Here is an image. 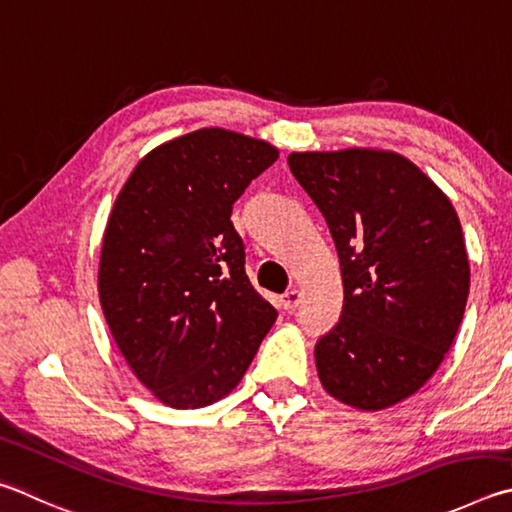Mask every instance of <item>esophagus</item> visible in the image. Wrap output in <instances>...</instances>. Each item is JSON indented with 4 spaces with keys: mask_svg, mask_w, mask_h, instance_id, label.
<instances>
[{
    "mask_svg": "<svg viewBox=\"0 0 512 512\" xmlns=\"http://www.w3.org/2000/svg\"><path fill=\"white\" fill-rule=\"evenodd\" d=\"M281 303H283V308L285 310H294L301 303V290H297V288H292V290H288L281 297Z\"/></svg>",
    "mask_w": 512,
    "mask_h": 512,
    "instance_id": "esophagus-1",
    "label": "esophagus"
}]
</instances>
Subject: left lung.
<instances>
[{"label": "left lung", "instance_id": "left-lung-1", "mask_svg": "<svg viewBox=\"0 0 512 512\" xmlns=\"http://www.w3.org/2000/svg\"><path fill=\"white\" fill-rule=\"evenodd\" d=\"M288 164L342 265L344 310L315 346L319 380L348 407H393L432 378L461 326L470 263L459 215L398 152H292Z\"/></svg>", "mask_w": 512, "mask_h": 512}]
</instances>
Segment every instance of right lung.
I'll return each mask as SVG.
<instances>
[{"mask_svg":"<svg viewBox=\"0 0 512 512\" xmlns=\"http://www.w3.org/2000/svg\"><path fill=\"white\" fill-rule=\"evenodd\" d=\"M276 159L263 139L202 128L150 150L116 195L98 299L132 373L168 407L229 396L274 326L231 209Z\"/></svg>","mask_w":512,"mask_h":512,"instance_id":"right-lung-1","label":"right lung"}]
</instances>
